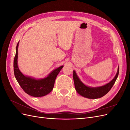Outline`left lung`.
<instances>
[{"instance_id": "left-lung-1", "label": "left lung", "mask_w": 130, "mask_h": 130, "mask_svg": "<svg viewBox=\"0 0 130 130\" xmlns=\"http://www.w3.org/2000/svg\"><path fill=\"white\" fill-rule=\"evenodd\" d=\"M119 72V67L118 68V71L115 77L109 83L103 86L97 87H90L82 83L77 76L75 70L73 71V79L75 85V88L76 92L81 96L88 98V99H98L104 96L107 94L115 84L117 78L118 76Z\"/></svg>"}]
</instances>
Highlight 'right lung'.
Here are the masks:
<instances>
[{
    "label": "right lung",
    "instance_id": "add662e5",
    "mask_svg": "<svg viewBox=\"0 0 130 130\" xmlns=\"http://www.w3.org/2000/svg\"><path fill=\"white\" fill-rule=\"evenodd\" d=\"M18 44L19 42L16 46V52L13 61V69L15 77L19 85L26 93L31 96L41 97L47 95L53 90L57 75L63 66L54 69L46 77L41 79H36L25 76L19 70L18 67Z\"/></svg>",
    "mask_w": 130,
    "mask_h": 130
}]
</instances>
